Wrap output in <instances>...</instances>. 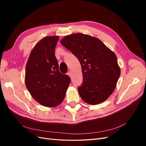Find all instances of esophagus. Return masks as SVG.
I'll return each mask as SVG.
<instances>
[{
  "instance_id": "34e87169",
  "label": "esophagus",
  "mask_w": 146,
  "mask_h": 146,
  "mask_svg": "<svg viewBox=\"0 0 146 146\" xmlns=\"http://www.w3.org/2000/svg\"><path fill=\"white\" fill-rule=\"evenodd\" d=\"M67 75L68 76H69L70 77H71V73H70V72H68V73H67Z\"/></svg>"
}]
</instances>
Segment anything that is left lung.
Listing matches in <instances>:
<instances>
[{
    "instance_id": "obj_1",
    "label": "left lung",
    "mask_w": 146,
    "mask_h": 146,
    "mask_svg": "<svg viewBox=\"0 0 146 146\" xmlns=\"http://www.w3.org/2000/svg\"><path fill=\"white\" fill-rule=\"evenodd\" d=\"M61 44L80 63L83 80L78 91L82 100L91 105L107 100L121 74L116 54L99 39L83 33L67 35Z\"/></svg>"
}]
</instances>
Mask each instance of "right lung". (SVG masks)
Instances as JSON below:
<instances>
[{
	"label": "right lung",
	"instance_id": "1",
	"mask_svg": "<svg viewBox=\"0 0 146 146\" xmlns=\"http://www.w3.org/2000/svg\"><path fill=\"white\" fill-rule=\"evenodd\" d=\"M58 36L39 41L31 52L25 67V83L32 98L41 105L55 107L62 102L70 82L61 74L55 49Z\"/></svg>",
	"mask_w": 146,
	"mask_h": 146
}]
</instances>
